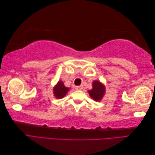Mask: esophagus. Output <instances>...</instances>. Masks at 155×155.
Here are the masks:
<instances>
[{"label": "esophagus", "mask_w": 155, "mask_h": 155, "mask_svg": "<svg viewBox=\"0 0 155 155\" xmlns=\"http://www.w3.org/2000/svg\"><path fill=\"white\" fill-rule=\"evenodd\" d=\"M83 87L82 86H77L76 87V90H82Z\"/></svg>", "instance_id": "obj_1"}]
</instances>
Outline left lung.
<instances>
[{
	"instance_id": "left-lung-1",
	"label": "left lung",
	"mask_w": 155,
	"mask_h": 155,
	"mask_svg": "<svg viewBox=\"0 0 155 155\" xmlns=\"http://www.w3.org/2000/svg\"><path fill=\"white\" fill-rule=\"evenodd\" d=\"M88 93L92 99L96 101H99L102 100L105 94V87L104 84L98 80L92 82V88L88 90Z\"/></svg>"
}]
</instances>
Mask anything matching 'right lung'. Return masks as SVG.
Listing matches in <instances>:
<instances>
[{
    "instance_id": "obj_1",
    "label": "right lung",
    "mask_w": 155,
    "mask_h": 155,
    "mask_svg": "<svg viewBox=\"0 0 155 155\" xmlns=\"http://www.w3.org/2000/svg\"><path fill=\"white\" fill-rule=\"evenodd\" d=\"M69 91L70 88L65 87L64 83L60 80L54 87L53 93L54 96L57 99H61V98L64 97L67 95V94Z\"/></svg>"
}]
</instances>
